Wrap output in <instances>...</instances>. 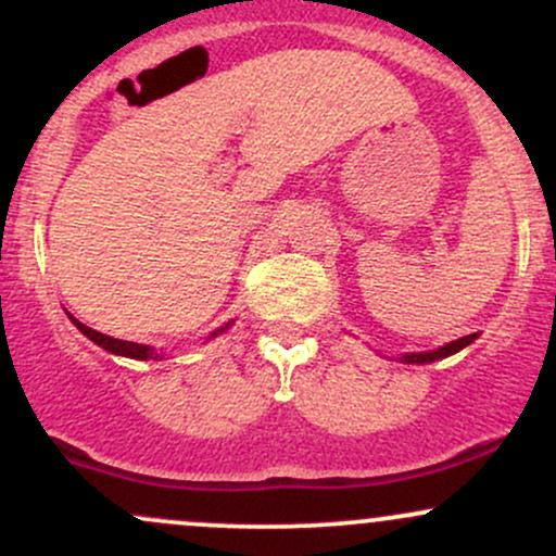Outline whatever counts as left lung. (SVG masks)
I'll use <instances>...</instances> for the list:
<instances>
[{
	"mask_svg": "<svg viewBox=\"0 0 556 556\" xmlns=\"http://www.w3.org/2000/svg\"><path fill=\"white\" fill-rule=\"evenodd\" d=\"M478 334H468V337H460V340H455V342H446L444 348H439V350H431V353H407V355H402V363H433V361H442V358H446V355H455V353H460L463 348H468L470 342L476 340Z\"/></svg>",
	"mask_w": 556,
	"mask_h": 556,
	"instance_id": "left-lung-1",
	"label": "left lung"
}]
</instances>
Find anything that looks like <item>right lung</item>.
Segmentation results:
<instances>
[{"label": "right lung", "instance_id": "obj_1", "mask_svg": "<svg viewBox=\"0 0 556 556\" xmlns=\"http://www.w3.org/2000/svg\"><path fill=\"white\" fill-rule=\"evenodd\" d=\"M67 316H70V314H67ZM70 321H73L75 327H78V329L83 331V334L88 337V340L99 344V348H104L106 353L123 355V358H132V361H162V355H159V350L149 348V344H138V342H127V340H114V337H110V334H101V331H96V329H91V327H86V324H80L75 316H70ZM225 329H229V324H227V327L212 331V337L222 334V331H225ZM212 337H208V340H212Z\"/></svg>", "mask_w": 556, "mask_h": 556}]
</instances>
